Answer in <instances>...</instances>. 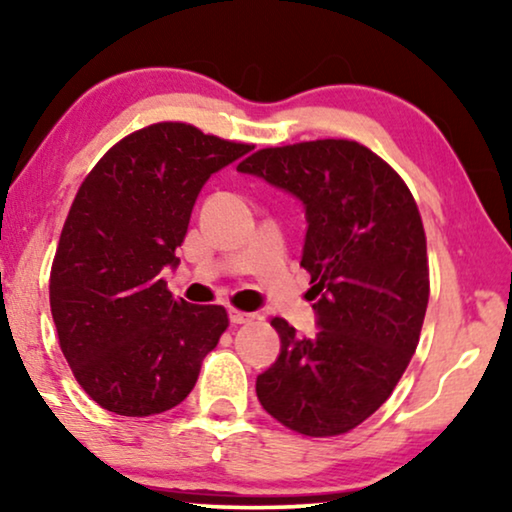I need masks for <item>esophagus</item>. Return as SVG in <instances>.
<instances>
[{"mask_svg": "<svg viewBox=\"0 0 512 512\" xmlns=\"http://www.w3.org/2000/svg\"><path fill=\"white\" fill-rule=\"evenodd\" d=\"M228 319H230V324H249V321L254 319V314L240 312V310H228Z\"/></svg>", "mask_w": 512, "mask_h": 512, "instance_id": "obj_1", "label": "esophagus"}]
</instances>
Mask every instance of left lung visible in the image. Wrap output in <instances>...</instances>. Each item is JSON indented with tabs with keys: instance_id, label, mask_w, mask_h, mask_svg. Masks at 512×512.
<instances>
[{
	"instance_id": "1",
	"label": "left lung",
	"mask_w": 512,
	"mask_h": 512,
	"mask_svg": "<svg viewBox=\"0 0 512 512\" xmlns=\"http://www.w3.org/2000/svg\"><path fill=\"white\" fill-rule=\"evenodd\" d=\"M237 172L303 202L300 265L317 300L314 338L270 321L282 349L256 377L258 401L305 436L347 433L387 401L417 349L429 263L415 198L382 158L347 139L256 151Z\"/></svg>"
}]
</instances>
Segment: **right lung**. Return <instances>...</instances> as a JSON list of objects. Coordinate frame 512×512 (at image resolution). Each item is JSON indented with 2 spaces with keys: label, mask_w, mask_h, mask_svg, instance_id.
<instances>
[{
  "label": "right lung",
  "mask_w": 512,
  "mask_h": 512,
  "mask_svg": "<svg viewBox=\"0 0 512 512\" xmlns=\"http://www.w3.org/2000/svg\"><path fill=\"white\" fill-rule=\"evenodd\" d=\"M249 144L186 123L121 139L83 181L51 268V314L76 382L104 410L149 417L191 394L228 326L221 305L177 300V268L195 200Z\"/></svg>",
  "instance_id": "add662e5"
}]
</instances>
